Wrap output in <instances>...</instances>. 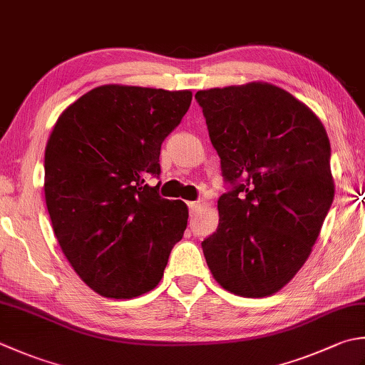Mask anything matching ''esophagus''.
Listing matches in <instances>:
<instances>
[{
    "label": "esophagus",
    "mask_w": 365,
    "mask_h": 365,
    "mask_svg": "<svg viewBox=\"0 0 365 365\" xmlns=\"http://www.w3.org/2000/svg\"><path fill=\"white\" fill-rule=\"evenodd\" d=\"M199 202H196V201H192V202H188V209H190V213H195L197 209H199Z\"/></svg>",
    "instance_id": "34e87169"
}]
</instances>
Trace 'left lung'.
Returning a JSON list of instances; mask_svg holds the SVG:
<instances>
[{
	"label": "left lung",
	"mask_w": 365,
	"mask_h": 365,
	"mask_svg": "<svg viewBox=\"0 0 365 365\" xmlns=\"http://www.w3.org/2000/svg\"><path fill=\"white\" fill-rule=\"evenodd\" d=\"M227 191L202 242L213 278L244 297L282 289L312 253L334 201L331 144L319 118L270 83L201 90Z\"/></svg>",
	"instance_id": "8db88e82"
}]
</instances>
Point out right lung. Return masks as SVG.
Here are the masks:
<instances>
[{"mask_svg": "<svg viewBox=\"0 0 365 365\" xmlns=\"http://www.w3.org/2000/svg\"><path fill=\"white\" fill-rule=\"evenodd\" d=\"M191 91L103 85L56 120L46 147V204L77 275L110 299L160 283L188 209L160 196L161 144L190 109Z\"/></svg>", "mask_w": 365, "mask_h": 365, "instance_id": "add662e5", "label": "right lung"}]
</instances>
